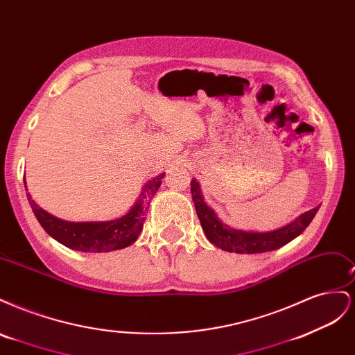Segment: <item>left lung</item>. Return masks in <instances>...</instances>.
I'll return each mask as SVG.
<instances>
[{
    "mask_svg": "<svg viewBox=\"0 0 355 355\" xmlns=\"http://www.w3.org/2000/svg\"><path fill=\"white\" fill-rule=\"evenodd\" d=\"M191 194L202 231L209 241L222 250L243 254H256L280 249L305 231L320 209V206L311 209L284 227L272 231H243L231 228L218 218V214L204 201L200 184L196 179L191 180Z\"/></svg>",
    "mask_w": 355,
    "mask_h": 355,
    "instance_id": "left-lung-1",
    "label": "left lung"
}]
</instances>
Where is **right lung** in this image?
Wrapping results in <instances>:
<instances>
[{
  "instance_id": "1",
  "label": "right lung",
  "mask_w": 355,
  "mask_h": 355,
  "mask_svg": "<svg viewBox=\"0 0 355 355\" xmlns=\"http://www.w3.org/2000/svg\"><path fill=\"white\" fill-rule=\"evenodd\" d=\"M163 178L164 173H161L151 180H148L142 187L141 196L137 197L132 209L124 216L103 222L63 220L53 216V214H50L44 209H41L32 200L29 192L26 197L37 220L50 237H53L60 244L69 247L72 250L85 253H106L124 249V247L133 244L137 240L146 219V209L149 206V201L157 194ZM24 182L26 188L25 178Z\"/></svg>"
}]
</instances>
